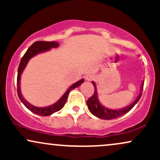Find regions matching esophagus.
I'll use <instances>...</instances> for the list:
<instances>
[{
    "mask_svg": "<svg viewBox=\"0 0 160 160\" xmlns=\"http://www.w3.org/2000/svg\"><path fill=\"white\" fill-rule=\"evenodd\" d=\"M95 77L92 74H87L85 76V80L86 81H92V80H94Z\"/></svg>",
    "mask_w": 160,
    "mask_h": 160,
    "instance_id": "1",
    "label": "esophagus"
}]
</instances>
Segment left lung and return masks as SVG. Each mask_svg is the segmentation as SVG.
I'll list each match as a JSON object with an SVG mask.
<instances>
[{"label": "left lung", "mask_w": 160, "mask_h": 160, "mask_svg": "<svg viewBox=\"0 0 160 160\" xmlns=\"http://www.w3.org/2000/svg\"><path fill=\"white\" fill-rule=\"evenodd\" d=\"M144 80H143L142 82H141L140 87V92L138 95L137 98H135V101H133L131 104H128V105L126 106V107L124 108H120V109H111V108H106L105 106L101 103L98 98V90H97L96 84H95V82L94 81H92V83L93 84V86H94L95 87V92L92 96L88 99L87 102H86L88 106V109H89V111L91 112L92 114L98 117V118L102 119V120H113V119H116L117 118V117H121V116L124 115L125 113H128V112L137 104V102H138L139 99L141 98L143 87H144Z\"/></svg>", "instance_id": "1"}]
</instances>
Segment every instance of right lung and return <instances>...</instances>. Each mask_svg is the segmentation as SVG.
I'll return each instance as SVG.
<instances>
[{"label": "right lung", "instance_id": "obj_1", "mask_svg": "<svg viewBox=\"0 0 160 160\" xmlns=\"http://www.w3.org/2000/svg\"><path fill=\"white\" fill-rule=\"evenodd\" d=\"M59 47L57 42L51 41V42H46V41H37L35 43H34L28 49L26 52L25 53L22 58L21 62H20L19 68H18V76H17V92L18 95H19V98L21 102L24 104V105L28 109L30 110L31 111L33 112L35 114H38L40 116H49L55 112H57L62 109L64 107L65 104L67 102L68 96L70 91L72 90V89H75V88L80 86L81 84L83 82L84 80L81 79V80H78V82H74L71 85L68 89L66 90V92L64 93L63 95L56 102H55L54 104H51V105L46 106V107H37L29 103L28 101L25 100V98H24L21 92V75L22 74L24 70L28 63V62L30 61V59L33 57H34L37 55L40 54V53H43L48 52L52 48H57V47Z\"/></svg>", "mask_w": 160, "mask_h": 160}]
</instances>
